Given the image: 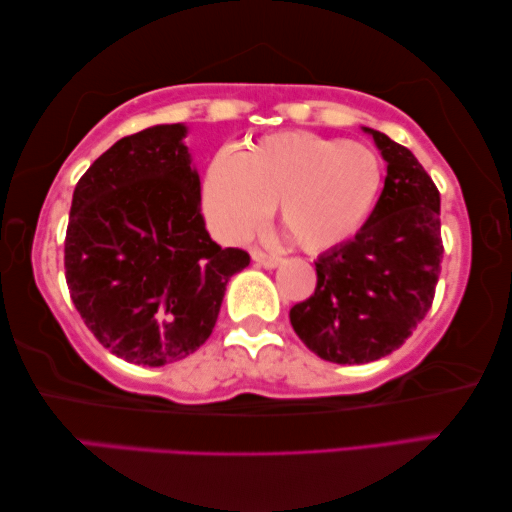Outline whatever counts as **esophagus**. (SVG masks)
<instances>
[{
  "label": "esophagus",
  "mask_w": 512,
  "mask_h": 512,
  "mask_svg": "<svg viewBox=\"0 0 512 512\" xmlns=\"http://www.w3.org/2000/svg\"><path fill=\"white\" fill-rule=\"evenodd\" d=\"M251 258H254V261L258 263V265H263V267H276V265H281V254H274V251H265V249H258V247H254L251 249Z\"/></svg>",
  "instance_id": "34e87169"
}]
</instances>
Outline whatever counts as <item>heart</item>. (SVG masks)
Listing matches in <instances>:
<instances>
[{
  "instance_id": "1",
  "label": "heart",
  "mask_w": 512,
  "mask_h": 512,
  "mask_svg": "<svg viewBox=\"0 0 512 512\" xmlns=\"http://www.w3.org/2000/svg\"><path fill=\"white\" fill-rule=\"evenodd\" d=\"M381 186V158L372 147L283 131L213 158L204 177V213L217 238L238 242L279 206L290 240L304 251H324L363 229Z\"/></svg>"
}]
</instances>
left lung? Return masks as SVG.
Segmentation results:
<instances>
[{
	"instance_id": "obj_1",
	"label": "left lung",
	"mask_w": 512,
	"mask_h": 512,
	"mask_svg": "<svg viewBox=\"0 0 512 512\" xmlns=\"http://www.w3.org/2000/svg\"><path fill=\"white\" fill-rule=\"evenodd\" d=\"M372 133L388 174L354 238L317 256V286L290 308L301 342L340 365L372 363L404 345L435 297L442 261L440 192L420 161Z\"/></svg>"
}]
</instances>
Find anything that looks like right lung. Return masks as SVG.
<instances>
[{
    "label": "right lung",
    "instance_id": "add662e5",
    "mask_svg": "<svg viewBox=\"0 0 512 512\" xmlns=\"http://www.w3.org/2000/svg\"><path fill=\"white\" fill-rule=\"evenodd\" d=\"M183 124L117 140L72 195L65 281L81 320L127 363L161 367L197 351L226 283L249 254L222 249L201 215Z\"/></svg>",
    "mask_w": 512,
    "mask_h": 512
}]
</instances>
